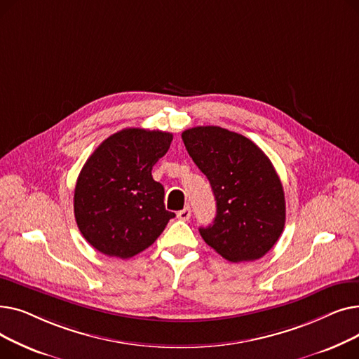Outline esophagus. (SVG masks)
<instances>
[{"mask_svg": "<svg viewBox=\"0 0 359 359\" xmlns=\"http://www.w3.org/2000/svg\"><path fill=\"white\" fill-rule=\"evenodd\" d=\"M177 218L182 219V221H187L191 218V208H184L182 211L177 212Z\"/></svg>", "mask_w": 359, "mask_h": 359, "instance_id": "obj_1", "label": "esophagus"}]
</instances>
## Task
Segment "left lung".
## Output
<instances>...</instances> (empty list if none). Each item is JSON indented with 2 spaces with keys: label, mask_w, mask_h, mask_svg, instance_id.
I'll use <instances>...</instances> for the list:
<instances>
[{
  "label": "left lung",
  "mask_w": 359,
  "mask_h": 359,
  "mask_svg": "<svg viewBox=\"0 0 359 359\" xmlns=\"http://www.w3.org/2000/svg\"><path fill=\"white\" fill-rule=\"evenodd\" d=\"M182 140L217 201L214 224L199 229L205 243L234 263L265 256L285 225L284 189L268 156L219 126L186 129Z\"/></svg>",
  "instance_id": "1"
}]
</instances>
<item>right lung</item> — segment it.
Here are the masks:
<instances>
[{"instance_id":"1","label":"right lung","mask_w":359,"mask_h":359,"mask_svg":"<svg viewBox=\"0 0 359 359\" xmlns=\"http://www.w3.org/2000/svg\"><path fill=\"white\" fill-rule=\"evenodd\" d=\"M173 135L126 128L104 140L83 165L74 214L83 237L100 253L129 259L149 248L175 217L164 187L151 175Z\"/></svg>"}]
</instances>
